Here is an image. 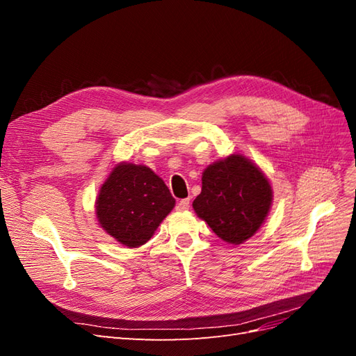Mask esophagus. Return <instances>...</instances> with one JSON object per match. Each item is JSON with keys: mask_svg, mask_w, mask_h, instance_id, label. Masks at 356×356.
Instances as JSON below:
<instances>
[{"mask_svg": "<svg viewBox=\"0 0 356 356\" xmlns=\"http://www.w3.org/2000/svg\"><path fill=\"white\" fill-rule=\"evenodd\" d=\"M188 208H190V200L188 199H182L177 203V211H181V212L188 211Z\"/></svg>", "mask_w": 356, "mask_h": 356, "instance_id": "obj_1", "label": "esophagus"}]
</instances>
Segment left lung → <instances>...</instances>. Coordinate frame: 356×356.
I'll list each match as a JSON object with an SVG mask.
<instances>
[{
    "mask_svg": "<svg viewBox=\"0 0 356 356\" xmlns=\"http://www.w3.org/2000/svg\"><path fill=\"white\" fill-rule=\"evenodd\" d=\"M273 202L264 172L242 154L213 161L202 174L196 215L224 242L241 245L261 229Z\"/></svg>",
    "mask_w": 356,
    "mask_h": 356,
    "instance_id": "left-lung-1",
    "label": "left lung"
}]
</instances>
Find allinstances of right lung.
<instances>
[{
	"mask_svg": "<svg viewBox=\"0 0 356 356\" xmlns=\"http://www.w3.org/2000/svg\"><path fill=\"white\" fill-rule=\"evenodd\" d=\"M175 207L165 181L145 165L122 161L104 181L95 202L98 222L118 243L138 248Z\"/></svg>",
	"mask_w": 356,
	"mask_h": 356,
	"instance_id": "right-lung-1",
	"label": "right lung"
}]
</instances>
